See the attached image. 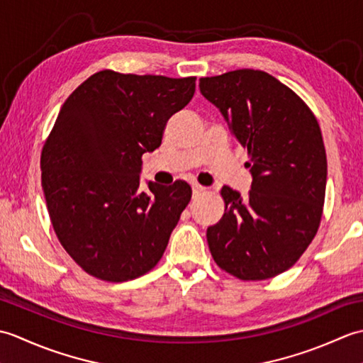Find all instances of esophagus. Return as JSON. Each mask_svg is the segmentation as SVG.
I'll list each match as a JSON object with an SVG mask.
<instances>
[{
	"instance_id": "obj_1",
	"label": "esophagus",
	"mask_w": 363,
	"mask_h": 363,
	"mask_svg": "<svg viewBox=\"0 0 363 363\" xmlns=\"http://www.w3.org/2000/svg\"><path fill=\"white\" fill-rule=\"evenodd\" d=\"M191 190H194V198L201 196L207 191V189L203 187V186H199V184H194V186H191Z\"/></svg>"
}]
</instances>
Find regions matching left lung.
Instances as JSON below:
<instances>
[{"mask_svg": "<svg viewBox=\"0 0 363 363\" xmlns=\"http://www.w3.org/2000/svg\"><path fill=\"white\" fill-rule=\"evenodd\" d=\"M229 130L248 150L251 190L225 186V213L207 228L217 265L242 281H262L296 264L317 234L328 160L317 118L295 91L260 70L199 79Z\"/></svg>", "mask_w": 363, "mask_h": 363, "instance_id": "left-lung-1", "label": "left lung"}]
</instances>
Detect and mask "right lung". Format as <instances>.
I'll return each mask as SVG.
<instances>
[{
    "label": "right lung",
    "instance_id": "add662e5",
    "mask_svg": "<svg viewBox=\"0 0 363 363\" xmlns=\"http://www.w3.org/2000/svg\"><path fill=\"white\" fill-rule=\"evenodd\" d=\"M195 81L103 70L60 107L40 159L46 207L60 245L98 279L125 282L156 267L190 203L186 181L143 190L140 172Z\"/></svg>",
    "mask_w": 363,
    "mask_h": 363
}]
</instances>
